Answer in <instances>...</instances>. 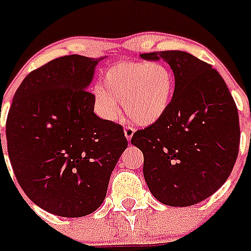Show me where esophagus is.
<instances>
[{
    "label": "esophagus",
    "mask_w": 251,
    "mask_h": 251,
    "mask_svg": "<svg viewBox=\"0 0 251 251\" xmlns=\"http://www.w3.org/2000/svg\"><path fill=\"white\" fill-rule=\"evenodd\" d=\"M124 131H125V137L127 138V141H131V137H133L134 131H135V129H134L133 126L127 125L125 129H124Z\"/></svg>",
    "instance_id": "obj_1"
}]
</instances>
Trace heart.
<instances>
[{
    "label": "heart",
    "mask_w": 251,
    "mask_h": 251,
    "mask_svg": "<svg viewBox=\"0 0 251 251\" xmlns=\"http://www.w3.org/2000/svg\"><path fill=\"white\" fill-rule=\"evenodd\" d=\"M105 86L94 87L96 109L106 120L126 114L139 125L159 121L171 105L175 92V75L163 62L121 61L106 69Z\"/></svg>",
    "instance_id": "b5f03b06"
}]
</instances>
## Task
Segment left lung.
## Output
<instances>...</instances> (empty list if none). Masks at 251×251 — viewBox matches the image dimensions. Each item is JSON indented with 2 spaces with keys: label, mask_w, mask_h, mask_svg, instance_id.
<instances>
[{
  "label": "left lung",
  "mask_w": 251,
  "mask_h": 251,
  "mask_svg": "<svg viewBox=\"0 0 251 251\" xmlns=\"http://www.w3.org/2000/svg\"><path fill=\"white\" fill-rule=\"evenodd\" d=\"M164 60L175 92L163 117L137 130L131 143L143 152V175L157 201L187 207L211 197L229 177L240 147L236 102L210 64L181 50L143 53Z\"/></svg>",
  "instance_id": "left-lung-1"
}]
</instances>
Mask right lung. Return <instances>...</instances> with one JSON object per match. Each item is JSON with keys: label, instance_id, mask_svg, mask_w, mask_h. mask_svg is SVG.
<instances>
[{"label": "right lung", "instance_id": "obj_1", "mask_svg": "<svg viewBox=\"0 0 251 251\" xmlns=\"http://www.w3.org/2000/svg\"><path fill=\"white\" fill-rule=\"evenodd\" d=\"M100 60L70 54L31 72L6 120L7 153L22 190L64 218L98 210L127 147L124 127L94 113L95 95L87 87Z\"/></svg>", "mask_w": 251, "mask_h": 251}]
</instances>
